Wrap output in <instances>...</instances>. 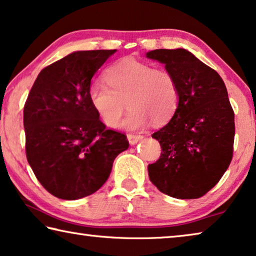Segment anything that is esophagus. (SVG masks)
<instances>
[{
  "instance_id": "1",
  "label": "esophagus",
  "mask_w": 256,
  "mask_h": 256,
  "mask_svg": "<svg viewBox=\"0 0 256 256\" xmlns=\"http://www.w3.org/2000/svg\"><path fill=\"white\" fill-rule=\"evenodd\" d=\"M144 139L142 136H136V134H128V140L131 146L136 144L139 141H141Z\"/></svg>"
}]
</instances>
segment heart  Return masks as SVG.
<instances>
[{
  "label": "heart",
  "mask_w": 256,
  "mask_h": 256,
  "mask_svg": "<svg viewBox=\"0 0 256 256\" xmlns=\"http://www.w3.org/2000/svg\"><path fill=\"white\" fill-rule=\"evenodd\" d=\"M104 82L88 90V101L101 120L109 128L118 125L124 112V100L130 108L123 126L142 128L152 120L160 125L172 118L179 104V88L174 76L166 70L132 56L109 66Z\"/></svg>",
  "instance_id": "heart-1"
}]
</instances>
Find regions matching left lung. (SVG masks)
I'll return each instance as SVG.
<instances>
[{
  "mask_svg": "<svg viewBox=\"0 0 256 256\" xmlns=\"http://www.w3.org/2000/svg\"><path fill=\"white\" fill-rule=\"evenodd\" d=\"M165 64L179 88L171 120L152 134L162 154L148 166L157 189L179 200L210 192L229 168L234 152V114L221 76L186 48L146 54Z\"/></svg>",
  "mask_w": 256,
  "mask_h": 256,
  "instance_id": "left-lung-1",
  "label": "left lung"
}]
</instances>
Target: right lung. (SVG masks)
<instances>
[{
    "label": "right lung",
    "mask_w": 256,
    "mask_h": 256,
    "mask_svg": "<svg viewBox=\"0 0 256 256\" xmlns=\"http://www.w3.org/2000/svg\"><path fill=\"white\" fill-rule=\"evenodd\" d=\"M117 50L75 51L44 68L24 108L26 156L40 184L66 200L86 197L109 178L126 136L107 130L88 101L93 75Z\"/></svg>",
    "instance_id": "obj_1"
}]
</instances>
